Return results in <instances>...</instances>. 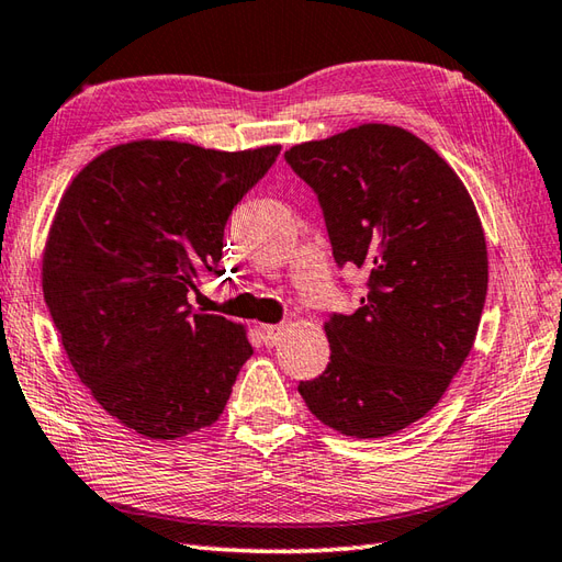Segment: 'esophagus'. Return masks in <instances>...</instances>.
Instances as JSON below:
<instances>
[{
    "mask_svg": "<svg viewBox=\"0 0 562 562\" xmlns=\"http://www.w3.org/2000/svg\"><path fill=\"white\" fill-rule=\"evenodd\" d=\"M258 330H260L262 342H266L268 348H272V345H278L282 340V336H284V326H280V324H262Z\"/></svg>",
    "mask_w": 562,
    "mask_h": 562,
    "instance_id": "obj_1",
    "label": "esophagus"
}]
</instances>
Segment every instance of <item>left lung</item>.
<instances>
[{
	"label": "left lung",
	"instance_id": "left-lung-1",
	"mask_svg": "<svg viewBox=\"0 0 562 562\" xmlns=\"http://www.w3.org/2000/svg\"><path fill=\"white\" fill-rule=\"evenodd\" d=\"M284 157L316 190L333 256L369 272L360 308L324 324L330 362L302 381V398L340 435H396L435 408L475 342L487 292L479 210L398 125L364 123Z\"/></svg>",
	"mask_w": 562,
	"mask_h": 562
}]
</instances>
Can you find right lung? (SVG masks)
Here are the masks:
<instances>
[{"instance_id": "add662e5", "label": "right lung", "mask_w": 562, "mask_h": 562, "mask_svg": "<svg viewBox=\"0 0 562 562\" xmlns=\"http://www.w3.org/2000/svg\"><path fill=\"white\" fill-rule=\"evenodd\" d=\"M280 149L133 139L93 157L59 198L45 304L81 384L142 437L217 423L254 355L246 326L195 312L188 294L217 272L226 220Z\"/></svg>"}]
</instances>
